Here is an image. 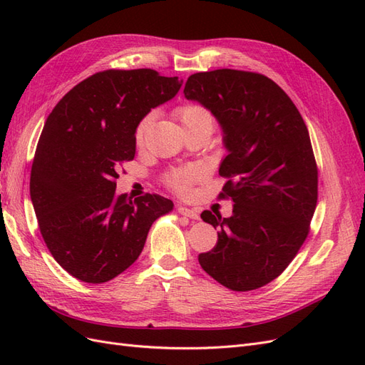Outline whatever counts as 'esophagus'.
<instances>
[{"instance_id":"obj_1","label":"esophagus","mask_w":365,"mask_h":365,"mask_svg":"<svg viewBox=\"0 0 365 365\" xmlns=\"http://www.w3.org/2000/svg\"><path fill=\"white\" fill-rule=\"evenodd\" d=\"M178 212H180V215H182L185 217H190V219H195V220L200 219V212H197V210H195V208L180 205L178 207Z\"/></svg>"}]
</instances>
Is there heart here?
Returning <instances> with one entry per match:
<instances>
[{"mask_svg": "<svg viewBox=\"0 0 365 365\" xmlns=\"http://www.w3.org/2000/svg\"><path fill=\"white\" fill-rule=\"evenodd\" d=\"M176 115H178L182 125L190 123V121H195V120H202V118L213 121L212 114H210L208 109H205L201 105H184V106L178 108ZM150 121H152V114L145 115L138 121V125L135 128V141L138 146L143 145L146 140V135H148L149 128H150ZM197 178H200V170L195 168L176 169V170H172L170 173L165 175V182H168V185L175 192L185 193L187 190H189L192 182H195Z\"/></svg>", "mask_w": 365, "mask_h": 365, "instance_id": "heart-1", "label": "heart"}]
</instances>
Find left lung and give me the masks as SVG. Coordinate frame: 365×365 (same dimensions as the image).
Here are the masks:
<instances>
[{
    "label": "left lung",
    "mask_w": 365,
    "mask_h": 365,
    "mask_svg": "<svg viewBox=\"0 0 365 365\" xmlns=\"http://www.w3.org/2000/svg\"><path fill=\"white\" fill-rule=\"evenodd\" d=\"M184 96L217 118L228 155L219 197H231L233 216L201 213L219 230L202 269L231 291H252L288 268L309 235L318 200V169L302 114L269 77L242 71L195 73Z\"/></svg>",
    "instance_id": "8db88e82"
}]
</instances>
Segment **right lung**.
I'll return each instance as SVG.
<instances>
[{
	"label": "right lung",
	"mask_w": 365,
	"mask_h": 365,
	"mask_svg": "<svg viewBox=\"0 0 365 365\" xmlns=\"http://www.w3.org/2000/svg\"><path fill=\"white\" fill-rule=\"evenodd\" d=\"M182 81L150 68L105 70L77 83L47 117L30 173L43 242L77 280L105 283L134 263L153 220L173 202L115 193L120 164L135 157V128Z\"/></svg>",
	"instance_id": "add662e5"
}]
</instances>
